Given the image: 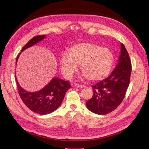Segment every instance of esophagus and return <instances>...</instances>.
Here are the masks:
<instances>
[{
  "mask_svg": "<svg viewBox=\"0 0 149 149\" xmlns=\"http://www.w3.org/2000/svg\"><path fill=\"white\" fill-rule=\"evenodd\" d=\"M74 86L75 88H84L85 86L83 85H81V84H74Z\"/></svg>",
  "mask_w": 149,
  "mask_h": 149,
  "instance_id": "34e87169",
  "label": "esophagus"
}]
</instances>
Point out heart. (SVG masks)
<instances>
[{
    "label": "heart",
    "instance_id": "obj_1",
    "mask_svg": "<svg viewBox=\"0 0 149 149\" xmlns=\"http://www.w3.org/2000/svg\"><path fill=\"white\" fill-rule=\"evenodd\" d=\"M113 60V54L109 48L95 43L82 42L70 47L69 54L62 55L60 66L64 75L69 78L80 65L85 77L91 81H100L111 71Z\"/></svg>",
    "mask_w": 149,
    "mask_h": 149
}]
</instances>
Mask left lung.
Segmentation results:
<instances>
[{
  "label": "left lung",
  "instance_id": "8db88e82",
  "mask_svg": "<svg viewBox=\"0 0 149 149\" xmlns=\"http://www.w3.org/2000/svg\"><path fill=\"white\" fill-rule=\"evenodd\" d=\"M131 71L129 54L121 43V52L115 68L107 79L92 86V98L86 102L89 110L98 115H106L115 110L125 97Z\"/></svg>",
  "mask_w": 149,
  "mask_h": 149
}]
</instances>
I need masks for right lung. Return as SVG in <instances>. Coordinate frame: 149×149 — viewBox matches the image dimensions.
Returning a JSON list of instances; mask_svg holds the SVG:
<instances>
[{"label":"right lung","instance_id":"add662e5","mask_svg":"<svg viewBox=\"0 0 149 149\" xmlns=\"http://www.w3.org/2000/svg\"><path fill=\"white\" fill-rule=\"evenodd\" d=\"M46 36H37L31 40L24 46L16 58V63L22 51L26 49L45 38ZM19 95L25 105L32 111L40 115H46L53 112L61 105L67 91L71 86L68 81L54 77L45 86L36 92H30L23 89L17 80Z\"/></svg>","mask_w":149,"mask_h":149}]
</instances>
